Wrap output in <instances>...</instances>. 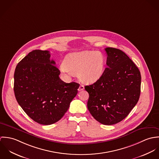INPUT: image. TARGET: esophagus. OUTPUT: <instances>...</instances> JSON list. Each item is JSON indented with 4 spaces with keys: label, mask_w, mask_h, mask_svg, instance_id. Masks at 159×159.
I'll return each instance as SVG.
<instances>
[{
    "label": "esophagus",
    "mask_w": 159,
    "mask_h": 159,
    "mask_svg": "<svg viewBox=\"0 0 159 159\" xmlns=\"http://www.w3.org/2000/svg\"><path fill=\"white\" fill-rule=\"evenodd\" d=\"M84 89V86H83V85H80V87H79V88H78V91H82V90H83Z\"/></svg>",
    "instance_id": "obj_1"
}]
</instances>
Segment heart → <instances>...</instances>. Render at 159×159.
<instances>
[{
  "instance_id": "heart-1",
  "label": "heart",
  "mask_w": 159,
  "mask_h": 159,
  "mask_svg": "<svg viewBox=\"0 0 159 159\" xmlns=\"http://www.w3.org/2000/svg\"><path fill=\"white\" fill-rule=\"evenodd\" d=\"M103 55L98 51H83L68 54L61 72L66 76L77 75L78 79L86 84H92L102 76L105 67Z\"/></svg>"
}]
</instances>
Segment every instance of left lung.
Masks as SVG:
<instances>
[{
	"label": "left lung",
	"mask_w": 159,
	"mask_h": 159,
	"mask_svg": "<svg viewBox=\"0 0 159 159\" xmlns=\"http://www.w3.org/2000/svg\"><path fill=\"white\" fill-rule=\"evenodd\" d=\"M107 65L100 78L84 89L89 94L88 108L104 125L125 119L136 105L141 92L139 69L122 51L106 48Z\"/></svg>",
	"instance_id": "obj_1"
}]
</instances>
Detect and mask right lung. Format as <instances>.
I'll return each instance as SVG.
<instances>
[{
	"label": "right lung",
	"instance_id": "obj_1",
	"mask_svg": "<svg viewBox=\"0 0 159 159\" xmlns=\"http://www.w3.org/2000/svg\"><path fill=\"white\" fill-rule=\"evenodd\" d=\"M50 57L48 51L33 50L18 64L14 74L18 104L32 120L42 125L52 124L64 116L80 86L62 81Z\"/></svg>",
	"mask_w": 159,
	"mask_h": 159
}]
</instances>
